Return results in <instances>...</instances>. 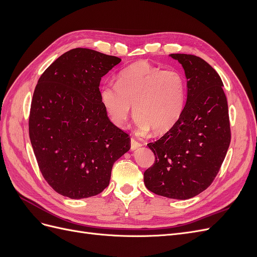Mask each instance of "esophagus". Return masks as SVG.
Returning <instances> with one entry per match:
<instances>
[{"label":"esophagus","instance_id":"34e87169","mask_svg":"<svg viewBox=\"0 0 257 257\" xmlns=\"http://www.w3.org/2000/svg\"><path fill=\"white\" fill-rule=\"evenodd\" d=\"M141 146H142V144L139 143V142H137L136 139L131 138V150H136L137 148H139Z\"/></svg>","mask_w":257,"mask_h":257}]
</instances>
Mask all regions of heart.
<instances>
[{
  "label": "heart",
  "mask_w": 257,
  "mask_h": 257,
  "mask_svg": "<svg viewBox=\"0 0 257 257\" xmlns=\"http://www.w3.org/2000/svg\"><path fill=\"white\" fill-rule=\"evenodd\" d=\"M100 99L110 120L118 126L126 123L134 107L135 124L141 134L152 130L163 134L181 116L185 103V80L176 69H163L137 62L119 74L118 82H106Z\"/></svg>",
  "instance_id": "obj_1"
}]
</instances>
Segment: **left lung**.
I'll use <instances>...</instances> for the list:
<instances>
[{
    "mask_svg": "<svg viewBox=\"0 0 257 257\" xmlns=\"http://www.w3.org/2000/svg\"><path fill=\"white\" fill-rule=\"evenodd\" d=\"M170 56L184 68L188 95L175 125L148 144L155 161L144 181L157 195L188 199L210 186L222 166L230 144L228 106L219 74L204 59Z\"/></svg>",
    "mask_w": 257,
    "mask_h": 257,
    "instance_id": "1",
    "label": "left lung"
}]
</instances>
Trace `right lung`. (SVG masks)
<instances>
[{"mask_svg": "<svg viewBox=\"0 0 257 257\" xmlns=\"http://www.w3.org/2000/svg\"><path fill=\"white\" fill-rule=\"evenodd\" d=\"M121 59L87 48L62 54L41 75L29 135L44 179L61 195L102 193L113 163L130 150L128 134L107 116L99 81Z\"/></svg>", "mask_w": 257, "mask_h": 257, "instance_id": "1", "label": "right lung"}]
</instances>
